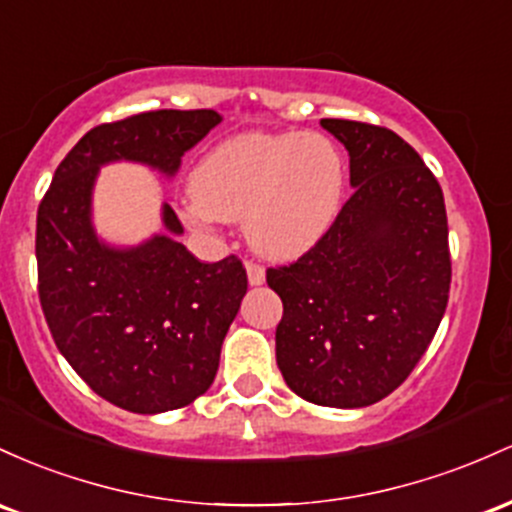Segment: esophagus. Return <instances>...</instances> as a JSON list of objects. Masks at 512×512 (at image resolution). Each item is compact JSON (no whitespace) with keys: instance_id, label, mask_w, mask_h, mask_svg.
Returning <instances> with one entry per match:
<instances>
[{"instance_id":"1","label":"esophagus","mask_w":512,"mask_h":512,"mask_svg":"<svg viewBox=\"0 0 512 512\" xmlns=\"http://www.w3.org/2000/svg\"><path fill=\"white\" fill-rule=\"evenodd\" d=\"M246 275H249V285H263L266 283V268L258 266V263H246Z\"/></svg>"}]
</instances>
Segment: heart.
Returning a JSON list of instances; mask_svg holds the SVG:
<instances>
[{"label": "heart", "instance_id": "obj_1", "mask_svg": "<svg viewBox=\"0 0 512 512\" xmlns=\"http://www.w3.org/2000/svg\"><path fill=\"white\" fill-rule=\"evenodd\" d=\"M346 169L319 132H246L220 142L191 176V225L244 220L251 249L290 261L324 237L341 208Z\"/></svg>", "mask_w": 512, "mask_h": 512}]
</instances>
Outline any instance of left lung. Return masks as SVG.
I'll list each match as a JSON object with an SVG mask.
<instances>
[{"label": "left lung", "instance_id": "left-lung-1", "mask_svg": "<svg viewBox=\"0 0 512 512\" xmlns=\"http://www.w3.org/2000/svg\"><path fill=\"white\" fill-rule=\"evenodd\" d=\"M321 128L348 149L355 191L307 254L266 271L283 300L275 360L304 401L363 409L411 375L445 314V198L396 132L338 118Z\"/></svg>", "mask_w": 512, "mask_h": 512}]
</instances>
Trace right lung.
<instances>
[{
    "instance_id": "obj_1",
    "label": "right lung",
    "mask_w": 512,
    "mask_h": 512,
    "mask_svg": "<svg viewBox=\"0 0 512 512\" xmlns=\"http://www.w3.org/2000/svg\"><path fill=\"white\" fill-rule=\"evenodd\" d=\"M222 116L149 111L89 130L57 166L36 225L38 295L55 346L82 380L132 413L188 406L210 389L246 295L237 256L200 263L162 205L164 232L137 246L103 241L91 220L99 169L135 162L174 176Z\"/></svg>"
}]
</instances>
